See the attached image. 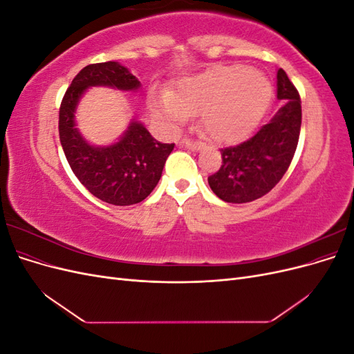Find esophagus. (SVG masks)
Returning a JSON list of instances; mask_svg holds the SVG:
<instances>
[{
  "label": "esophagus",
  "mask_w": 354,
  "mask_h": 354,
  "mask_svg": "<svg viewBox=\"0 0 354 354\" xmlns=\"http://www.w3.org/2000/svg\"><path fill=\"white\" fill-rule=\"evenodd\" d=\"M178 145H180V146H186L187 149H192V151H199V149L203 147V143L192 142V140H187V138H185V140H181Z\"/></svg>",
  "instance_id": "esophagus-1"
}]
</instances>
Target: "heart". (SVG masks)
I'll return each mask as SVG.
<instances>
[{
	"instance_id": "1",
	"label": "heart",
	"mask_w": 354,
	"mask_h": 354,
	"mask_svg": "<svg viewBox=\"0 0 354 354\" xmlns=\"http://www.w3.org/2000/svg\"><path fill=\"white\" fill-rule=\"evenodd\" d=\"M272 99V85L245 65H216L181 80L174 93L153 95L152 111L169 124L201 112L205 131L217 142H233L259 124Z\"/></svg>"
}]
</instances>
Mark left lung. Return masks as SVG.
<instances>
[{"mask_svg": "<svg viewBox=\"0 0 354 354\" xmlns=\"http://www.w3.org/2000/svg\"><path fill=\"white\" fill-rule=\"evenodd\" d=\"M276 78L282 108L248 140L221 149V167L208 177L211 190L224 202L246 203L264 196L291 165L301 128V100L283 69Z\"/></svg>", "mask_w": 354, "mask_h": 354, "instance_id": "8db88e82", "label": "left lung"}]
</instances>
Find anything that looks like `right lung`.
<instances>
[{
	"label": "right lung",
	"instance_id": "1",
	"mask_svg": "<svg viewBox=\"0 0 354 354\" xmlns=\"http://www.w3.org/2000/svg\"><path fill=\"white\" fill-rule=\"evenodd\" d=\"M100 85L136 91L140 81L118 62L94 63L81 69L60 104V143L73 174L91 195L112 205H134L158 185L174 143L155 140L143 124L131 121L116 143L90 145L75 127V111L87 88Z\"/></svg>",
	"mask_w": 354,
	"mask_h": 354
}]
</instances>
